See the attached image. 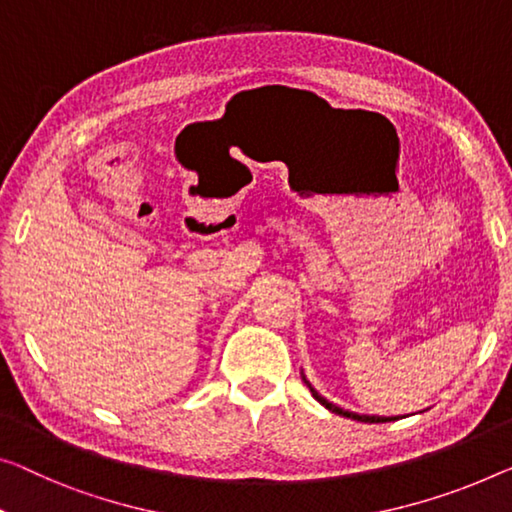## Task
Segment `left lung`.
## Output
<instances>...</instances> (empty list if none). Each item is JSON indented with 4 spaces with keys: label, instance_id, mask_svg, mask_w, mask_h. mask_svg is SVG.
Wrapping results in <instances>:
<instances>
[{
    "label": "left lung",
    "instance_id": "left-lung-1",
    "mask_svg": "<svg viewBox=\"0 0 512 512\" xmlns=\"http://www.w3.org/2000/svg\"><path fill=\"white\" fill-rule=\"evenodd\" d=\"M303 381H305V384H308L312 398H315L319 404H322V407L333 411V414L345 416V418H354V421H361V423H388V421H398V418H393V416H368V414H356V411L342 409V407H338V404H333V402H329L326 398H322V395H319V393L315 391V388L310 386V381L305 379V375H303Z\"/></svg>",
    "mask_w": 512,
    "mask_h": 512
}]
</instances>
